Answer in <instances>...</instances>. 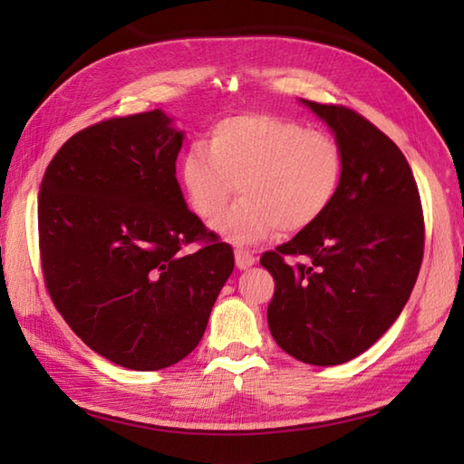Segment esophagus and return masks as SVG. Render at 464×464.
I'll return each mask as SVG.
<instances>
[{
	"mask_svg": "<svg viewBox=\"0 0 464 464\" xmlns=\"http://www.w3.org/2000/svg\"><path fill=\"white\" fill-rule=\"evenodd\" d=\"M255 261H257V259L253 257V253L245 251V249H235V263H237V267H239L241 271L253 267Z\"/></svg>",
	"mask_w": 464,
	"mask_h": 464,
	"instance_id": "1",
	"label": "esophagus"
}]
</instances>
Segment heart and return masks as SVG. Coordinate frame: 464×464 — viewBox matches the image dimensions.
I'll list each match as a JSON object with an SVG mask.
<instances>
[{
	"label": "heart",
	"mask_w": 464,
	"mask_h": 464,
	"mask_svg": "<svg viewBox=\"0 0 464 464\" xmlns=\"http://www.w3.org/2000/svg\"><path fill=\"white\" fill-rule=\"evenodd\" d=\"M343 167L341 145L327 131L271 113H243L215 123L207 147H187L179 179L203 221H215L237 187L241 199L215 229L253 245L279 229L299 233L317 223L339 193Z\"/></svg>",
	"instance_id": "obj_1"
}]
</instances>
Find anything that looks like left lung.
<instances>
[{
	"label": "left lung",
	"mask_w": 464,
	"mask_h": 464,
	"mask_svg": "<svg viewBox=\"0 0 464 464\" xmlns=\"http://www.w3.org/2000/svg\"><path fill=\"white\" fill-rule=\"evenodd\" d=\"M343 150V181L317 223L267 251L275 279L267 323L297 361L331 367L377 343L405 307L419 277L425 221L411 167L399 147L343 105L301 100ZM285 254H307L291 268Z\"/></svg>",
	"instance_id": "obj_1"
}]
</instances>
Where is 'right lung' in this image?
Segmentation results:
<instances>
[{
    "label": "right lung",
    "instance_id": "obj_1",
    "mask_svg": "<svg viewBox=\"0 0 464 464\" xmlns=\"http://www.w3.org/2000/svg\"><path fill=\"white\" fill-rule=\"evenodd\" d=\"M185 133L161 110L67 140L39 187L45 287L87 347L160 371L199 344L233 251L189 211L175 177ZM205 240L191 256L182 245Z\"/></svg>",
    "mask_w": 464,
    "mask_h": 464
}]
</instances>
